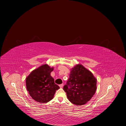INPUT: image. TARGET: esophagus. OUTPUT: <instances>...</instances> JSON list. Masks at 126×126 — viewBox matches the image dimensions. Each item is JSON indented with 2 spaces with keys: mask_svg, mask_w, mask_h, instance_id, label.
<instances>
[{
  "mask_svg": "<svg viewBox=\"0 0 126 126\" xmlns=\"http://www.w3.org/2000/svg\"><path fill=\"white\" fill-rule=\"evenodd\" d=\"M63 83H62V84H60V85H59V87H60V88H63Z\"/></svg>",
  "mask_w": 126,
  "mask_h": 126,
  "instance_id": "1",
  "label": "esophagus"
}]
</instances>
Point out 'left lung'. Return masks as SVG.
Returning a JSON list of instances; mask_svg holds the SVG:
<instances>
[{
	"mask_svg": "<svg viewBox=\"0 0 126 126\" xmlns=\"http://www.w3.org/2000/svg\"><path fill=\"white\" fill-rule=\"evenodd\" d=\"M97 79L90 71L81 64L72 68L63 89L67 98L76 105L81 106L89 101L96 93Z\"/></svg>",
	"mask_w": 126,
	"mask_h": 126,
	"instance_id": "left-lung-1",
	"label": "left lung"
}]
</instances>
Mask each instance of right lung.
<instances>
[{"label":"right lung","mask_w":126,"mask_h":126,"mask_svg":"<svg viewBox=\"0 0 126 126\" xmlns=\"http://www.w3.org/2000/svg\"><path fill=\"white\" fill-rule=\"evenodd\" d=\"M53 70L54 68L45 64L33 70L26 78L27 90L33 100L41 103L48 102L60 88L50 75Z\"/></svg>","instance_id":"right-lung-1"}]
</instances>
